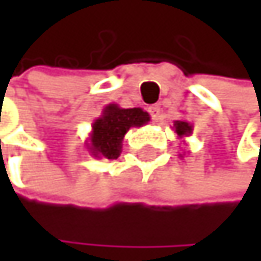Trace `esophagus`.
<instances>
[{
	"instance_id": "obj_1",
	"label": "esophagus",
	"mask_w": 261,
	"mask_h": 261,
	"mask_svg": "<svg viewBox=\"0 0 261 261\" xmlns=\"http://www.w3.org/2000/svg\"><path fill=\"white\" fill-rule=\"evenodd\" d=\"M148 113H150V116H152V119H153L155 122H158V120L161 119V108H160L158 105L150 106V108H148Z\"/></svg>"
}]
</instances>
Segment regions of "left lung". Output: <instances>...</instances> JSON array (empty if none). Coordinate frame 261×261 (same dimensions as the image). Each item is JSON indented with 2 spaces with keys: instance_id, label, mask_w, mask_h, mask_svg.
Masks as SVG:
<instances>
[{
  "instance_id": "obj_1",
  "label": "left lung",
  "mask_w": 261,
  "mask_h": 261,
  "mask_svg": "<svg viewBox=\"0 0 261 261\" xmlns=\"http://www.w3.org/2000/svg\"><path fill=\"white\" fill-rule=\"evenodd\" d=\"M174 132L177 133V138L178 139H181V144L185 145L186 142L183 141L185 138H188V136H191V133H193V125L189 123L188 120H175L174 122ZM183 155H185V152L183 153H180L178 156L180 158H183Z\"/></svg>"
}]
</instances>
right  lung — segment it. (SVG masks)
<instances>
[{"label": "right lung", "mask_w": 261, "mask_h": 261, "mask_svg": "<svg viewBox=\"0 0 261 261\" xmlns=\"http://www.w3.org/2000/svg\"><path fill=\"white\" fill-rule=\"evenodd\" d=\"M150 122V116L141 108H120L109 103L101 116L92 122V132L86 141L89 153L95 158L116 160L122 152V141L129 128H139Z\"/></svg>", "instance_id": "1"}]
</instances>
